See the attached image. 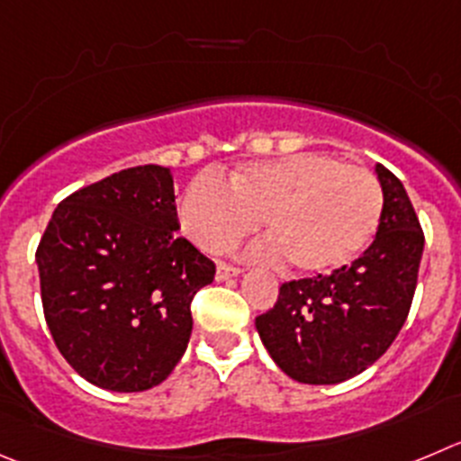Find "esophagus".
I'll return each instance as SVG.
<instances>
[{"label": "esophagus", "instance_id": "esophagus-1", "mask_svg": "<svg viewBox=\"0 0 461 461\" xmlns=\"http://www.w3.org/2000/svg\"><path fill=\"white\" fill-rule=\"evenodd\" d=\"M239 273H243V268H240V266L225 264V261H221V264H218V268H216V279H218V282H222V279L236 277Z\"/></svg>", "mask_w": 461, "mask_h": 461}]
</instances>
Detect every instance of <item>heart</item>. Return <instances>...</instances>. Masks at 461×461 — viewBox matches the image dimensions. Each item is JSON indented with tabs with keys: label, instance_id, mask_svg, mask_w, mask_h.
I'll use <instances>...</instances> for the list:
<instances>
[{
	"label": "heart",
	"instance_id": "obj_1",
	"mask_svg": "<svg viewBox=\"0 0 461 461\" xmlns=\"http://www.w3.org/2000/svg\"><path fill=\"white\" fill-rule=\"evenodd\" d=\"M384 195L375 175L322 152L248 163L222 184L200 175L179 202V225L202 250L222 252L259 218L291 268L328 275L368 250ZM273 248V250H277Z\"/></svg>",
	"mask_w": 461,
	"mask_h": 461
}]
</instances>
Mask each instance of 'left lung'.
<instances>
[{"label": "left lung", "instance_id": "obj_1", "mask_svg": "<svg viewBox=\"0 0 461 461\" xmlns=\"http://www.w3.org/2000/svg\"><path fill=\"white\" fill-rule=\"evenodd\" d=\"M384 206L375 240L337 273L291 279L257 330L279 368L304 384H339L375 364L410 313L425 236L405 186L377 166Z\"/></svg>", "mask_w": 461, "mask_h": 461}]
</instances>
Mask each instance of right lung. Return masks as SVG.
Here are the masks:
<instances>
[{
    "label": "right lung",
    "instance_id": "1",
    "mask_svg": "<svg viewBox=\"0 0 461 461\" xmlns=\"http://www.w3.org/2000/svg\"><path fill=\"white\" fill-rule=\"evenodd\" d=\"M170 170L136 166L56 206L36 250L47 328L90 384L145 391L186 352L191 303L216 264L177 236Z\"/></svg>",
    "mask_w": 461,
    "mask_h": 461
}]
</instances>
